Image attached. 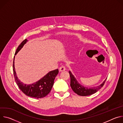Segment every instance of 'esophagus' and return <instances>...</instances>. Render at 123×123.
<instances>
[{
	"label": "esophagus",
	"instance_id": "1",
	"mask_svg": "<svg viewBox=\"0 0 123 123\" xmlns=\"http://www.w3.org/2000/svg\"><path fill=\"white\" fill-rule=\"evenodd\" d=\"M65 67L64 66H62L60 67L59 68V71L60 72H62L65 70Z\"/></svg>",
	"mask_w": 123,
	"mask_h": 123
}]
</instances>
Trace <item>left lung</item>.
<instances>
[{"instance_id": "1", "label": "left lung", "mask_w": 123, "mask_h": 123, "mask_svg": "<svg viewBox=\"0 0 123 123\" xmlns=\"http://www.w3.org/2000/svg\"><path fill=\"white\" fill-rule=\"evenodd\" d=\"M69 73L70 77L71 87L75 93H76L78 95H80V96H89V95L96 93L103 86L106 80L105 79L102 84L98 86L88 88L87 87H85L80 84L76 79L75 78L74 76L71 73L70 71H69Z\"/></svg>"}]
</instances>
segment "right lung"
<instances>
[{
  "label": "right lung",
  "mask_w": 123,
  "mask_h": 123,
  "mask_svg": "<svg viewBox=\"0 0 123 123\" xmlns=\"http://www.w3.org/2000/svg\"><path fill=\"white\" fill-rule=\"evenodd\" d=\"M27 39H24L18 47L15 55L22 48L27 42ZM15 57L13 61V72L16 82L19 88L27 96L37 99L45 97L50 92L54 83V80L59 73V70L56 69L48 73L43 78L37 82L31 85H26L18 80L15 71L14 64Z\"/></svg>",
  "instance_id": "add662e5"
}]
</instances>
